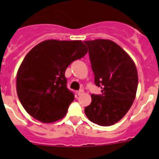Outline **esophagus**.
Returning <instances> with one entry per match:
<instances>
[{"label": "esophagus", "mask_w": 159, "mask_h": 159, "mask_svg": "<svg viewBox=\"0 0 159 159\" xmlns=\"http://www.w3.org/2000/svg\"><path fill=\"white\" fill-rule=\"evenodd\" d=\"M83 93H84V91H83L82 89L79 90V91H78V95H81V94H82Z\"/></svg>", "instance_id": "esophagus-1"}]
</instances>
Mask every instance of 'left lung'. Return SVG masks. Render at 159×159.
<instances>
[{"label":"left lung","instance_id":"obj_1","mask_svg":"<svg viewBox=\"0 0 159 159\" xmlns=\"http://www.w3.org/2000/svg\"><path fill=\"white\" fill-rule=\"evenodd\" d=\"M89 48L94 83L102 94H91L84 113L92 122L110 126L119 121L132 105L136 96L138 71L131 57L111 40L84 41Z\"/></svg>","mask_w":159,"mask_h":159}]
</instances>
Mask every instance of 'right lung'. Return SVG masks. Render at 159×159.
Listing matches in <instances>:
<instances>
[{
  "label": "right lung",
  "instance_id": "1",
  "mask_svg": "<svg viewBox=\"0 0 159 159\" xmlns=\"http://www.w3.org/2000/svg\"><path fill=\"white\" fill-rule=\"evenodd\" d=\"M88 52L81 41L47 40L27 54L17 73V93L25 111L35 119H61L75 99L67 88V68Z\"/></svg>",
  "mask_w": 159,
  "mask_h": 159
}]
</instances>
